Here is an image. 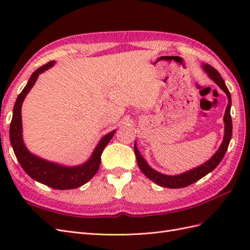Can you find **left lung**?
I'll use <instances>...</instances> for the list:
<instances>
[{
	"label": "left lung",
	"instance_id": "obj_1",
	"mask_svg": "<svg viewBox=\"0 0 250 250\" xmlns=\"http://www.w3.org/2000/svg\"><path fill=\"white\" fill-rule=\"evenodd\" d=\"M202 71L208 75L209 79L213 80L216 84L220 87L223 92L228 96L229 103L228 106H226L225 113L223 117V122H224V135H223V141L221 143L220 147L216 151L215 154L211 156L209 160H208L206 163H203L197 167H195L191 170H188L186 172H183L180 174H176V175H167V174H164L151 168L149 164L146 162L145 158L142 156L140 151L137 147V142H134V153L137 156V162L139 165V168L141 171L145 174V175L150 179L154 181V183L158 186L164 187V188H185L190 186L196 181L199 180L200 178L204 177L208 174L209 172L213 171L217 166L220 164L222 158L226 152V150L229 148V142L231 140V134H232V123H231V117H230V107H231V97L230 93L226 86L224 80L222 79L221 75L219 74L217 70H215L213 66L202 63L201 64Z\"/></svg>",
	"mask_w": 250,
	"mask_h": 250
}]
</instances>
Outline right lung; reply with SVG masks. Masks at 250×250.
I'll return each instance as SVG.
<instances>
[{
  "mask_svg": "<svg viewBox=\"0 0 250 250\" xmlns=\"http://www.w3.org/2000/svg\"><path fill=\"white\" fill-rule=\"evenodd\" d=\"M54 64L55 62H51L32 73L26 86L19 95L13 107L9 138L14 154H16L21 168L24 169L30 177L42 185L55 188V190H71V188H76L83 186L95 176V174L100 168L101 154L103 150L113 137L116 129L103 135L95 147L92 155L89 156L86 162L81 165L64 166L62 164L47 161L41 156H37L34 153L30 152L25 145L24 139H22L21 105L26 96L35 84L40 75L44 71L51 69Z\"/></svg>",
  "mask_w": 250,
  "mask_h": 250,
  "instance_id": "right-lung-1",
  "label": "right lung"
}]
</instances>
